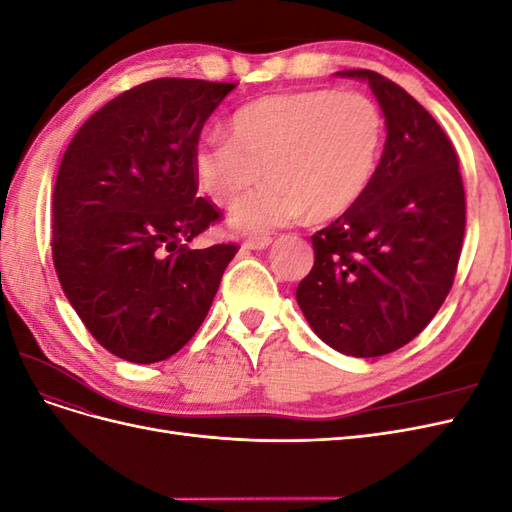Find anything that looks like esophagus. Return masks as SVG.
<instances>
[{
  "label": "esophagus",
  "mask_w": 512,
  "mask_h": 512,
  "mask_svg": "<svg viewBox=\"0 0 512 512\" xmlns=\"http://www.w3.org/2000/svg\"><path fill=\"white\" fill-rule=\"evenodd\" d=\"M271 237H252V239H247L245 243H243V250L245 252H258V250H267V247L271 245Z\"/></svg>",
  "instance_id": "1"
}]
</instances>
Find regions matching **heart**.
<instances>
[{
	"label": "heart",
	"mask_w": 512,
	"mask_h": 512,
	"mask_svg": "<svg viewBox=\"0 0 512 512\" xmlns=\"http://www.w3.org/2000/svg\"><path fill=\"white\" fill-rule=\"evenodd\" d=\"M384 121L359 91L303 89L247 104L226 136H203L192 173L215 205L230 207L262 175L267 181L228 215L235 232H265L307 215L322 222L361 200L376 175Z\"/></svg>",
	"instance_id": "b5f03b06"
}]
</instances>
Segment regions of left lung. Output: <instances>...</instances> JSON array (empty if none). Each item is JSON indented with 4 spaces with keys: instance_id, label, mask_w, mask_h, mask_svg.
Listing matches in <instances>:
<instances>
[{
    "instance_id": "8db88e82",
    "label": "left lung",
    "mask_w": 512,
    "mask_h": 512,
    "mask_svg": "<svg viewBox=\"0 0 512 512\" xmlns=\"http://www.w3.org/2000/svg\"><path fill=\"white\" fill-rule=\"evenodd\" d=\"M369 85L386 141L367 192L312 237L314 267L297 288L312 331L333 350L371 359L421 333L453 286L466 230L457 153L408 91L374 70Z\"/></svg>"
}]
</instances>
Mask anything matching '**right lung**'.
<instances>
[{"label": "right lung", "instance_id": "right-lung-1", "mask_svg": "<svg viewBox=\"0 0 512 512\" xmlns=\"http://www.w3.org/2000/svg\"><path fill=\"white\" fill-rule=\"evenodd\" d=\"M235 83L156 79L104 104L70 141L53 192L66 299L123 361H166L207 318L237 245L190 250L220 213L196 198L192 149Z\"/></svg>", "mask_w": 512, "mask_h": 512}]
</instances>
